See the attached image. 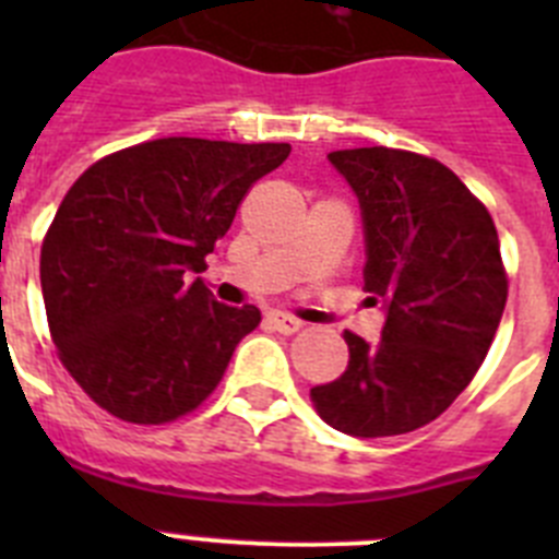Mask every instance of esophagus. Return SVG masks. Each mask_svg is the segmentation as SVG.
I'll list each match as a JSON object with an SVG mask.
<instances>
[{"mask_svg": "<svg viewBox=\"0 0 559 559\" xmlns=\"http://www.w3.org/2000/svg\"><path fill=\"white\" fill-rule=\"evenodd\" d=\"M265 322H269L276 333H285V335H294L302 330V322H299V319L280 313V310H271V313L265 316Z\"/></svg>", "mask_w": 559, "mask_h": 559, "instance_id": "34e87169", "label": "esophagus"}]
</instances>
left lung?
Instances as JSON below:
<instances>
[{"mask_svg": "<svg viewBox=\"0 0 559 559\" xmlns=\"http://www.w3.org/2000/svg\"><path fill=\"white\" fill-rule=\"evenodd\" d=\"M330 162L358 195L364 288L386 324L374 344L347 330V369L310 400L353 437L417 431L467 389L496 338L510 290L496 224L431 156L378 145L333 151Z\"/></svg>", "mask_w": 559, "mask_h": 559, "instance_id": "1", "label": "left lung"}]
</instances>
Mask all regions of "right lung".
<instances>
[{
    "label": "right lung",
    "mask_w": 559,
    "mask_h": 559,
    "mask_svg": "<svg viewBox=\"0 0 559 559\" xmlns=\"http://www.w3.org/2000/svg\"><path fill=\"white\" fill-rule=\"evenodd\" d=\"M288 142L167 136L108 153L69 187L41 243L58 358L111 417L162 426L215 392L254 305L212 299L206 254Z\"/></svg>",
    "instance_id": "obj_1"
}]
</instances>
